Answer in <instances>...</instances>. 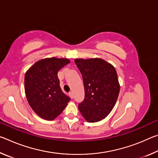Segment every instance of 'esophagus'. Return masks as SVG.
<instances>
[{
    "mask_svg": "<svg viewBox=\"0 0 158 158\" xmlns=\"http://www.w3.org/2000/svg\"><path fill=\"white\" fill-rule=\"evenodd\" d=\"M69 96H70V98L73 99V92H69Z\"/></svg>",
    "mask_w": 158,
    "mask_h": 158,
    "instance_id": "obj_1",
    "label": "esophagus"
}]
</instances>
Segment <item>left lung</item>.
I'll list each match as a JSON object with an SVG mask.
<instances>
[{
	"instance_id": "1",
	"label": "left lung",
	"mask_w": 158,
	"mask_h": 158,
	"mask_svg": "<svg viewBox=\"0 0 158 158\" xmlns=\"http://www.w3.org/2000/svg\"><path fill=\"white\" fill-rule=\"evenodd\" d=\"M74 62L81 73L85 91L79 110L88 122L100 121L111 111L119 94L116 69L100 58L76 59Z\"/></svg>"
}]
</instances>
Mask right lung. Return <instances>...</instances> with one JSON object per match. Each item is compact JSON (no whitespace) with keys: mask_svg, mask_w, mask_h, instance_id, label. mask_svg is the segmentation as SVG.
Masks as SVG:
<instances>
[{"mask_svg":"<svg viewBox=\"0 0 158 158\" xmlns=\"http://www.w3.org/2000/svg\"><path fill=\"white\" fill-rule=\"evenodd\" d=\"M69 63L66 58H51L37 61L26 72L24 85L29 105L42 118L53 120L70 100L63 92L57 74Z\"/></svg>","mask_w":158,"mask_h":158,"instance_id":"add662e5","label":"right lung"}]
</instances>
